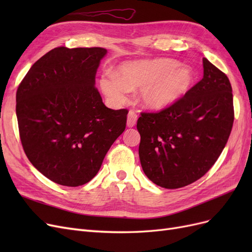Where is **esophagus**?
Returning <instances> with one entry per match:
<instances>
[{
  "mask_svg": "<svg viewBox=\"0 0 252 252\" xmlns=\"http://www.w3.org/2000/svg\"><path fill=\"white\" fill-rule=\"evenodd\" d=\"M136 120H138V114L135 113V111L133 110L129 111L127 116V126L133 127L136 124Z\"/></svg>",
  "mask_w": 252,
  "mask_h": 252,
  "instance_id": "esophagus-1",
  "label": "esophagus"
}]
</instances>
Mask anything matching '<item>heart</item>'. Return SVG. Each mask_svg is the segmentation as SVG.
Returning a JSON list of instances; mask_svg holds the SVG:
<instances>
[{"mask_svg": "<svg viewBox=\"0 0 252 252\" xmlns=\"http://www.w3.org/2000/svg\"><path fill=\"white\" fill-rule=\"evenodd\" d=\"M194 82L191 68L167 58L130 61L120 65L116 73L100 80V87L114 104L126 101L129 90L140 87L138 101L144 108L161 110L184 96Z\"/></svg>", "mask_w": 252, "mask_h": 252, "instance_id": "heart-1", "label": "heart"}]
</instances>
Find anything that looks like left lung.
<instances>
[{
  "label": "left lung",
  "mask_w": 252,
  "mask_h": 252,
  "mask_svg": "<svg viewBox=\"0 0 252 252\" xmlns=\"http://www.w3.org/2000/svg\"><path fill=\"white\" fill-rule=\"evenodd\" d=\"M203 79L157 113H141L140 161L144 173L166 189L187 186L216 163L229 138L234 113L227 75L203 59Z\"/></svg>",
  "instance_id": "left-lung-1"
}]
</instances>
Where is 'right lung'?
<instances>
[{
  "label": "right lung",
  "mask_w": 252,
  "mask_h": 252,
  "mask_svg": "<svg viewBox=\"0 0 252 252\" xmlns=\"http://www.w3.org/2000/svg\"><path fill=\"white\" fill-rule=\"evenodd\" d=\"M107 50L58 47L32 66L17 91V118L25 154L57 184L93 180L126 127V109L104 105L95 74Z\"/></svg>",
  "instance_id": "add662e5"
}]
</instances>
